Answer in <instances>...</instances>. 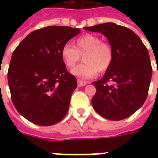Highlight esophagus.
Wrapping results in <instances>:
<instances>
[{
  "label": "esophagus",
  "mask_w": 158,
  "mask_h": 158,
  "mask_svg": "<svg viewBox=\"0 0 158 158\" xmlns=\"http://www.w3.org/2000/svg\"><path fill=\"white\" fill-rule=\"evenodd\" d=\"M77 82H78V86L79 87H81V86H85L87 85V82H85V81H82V80H80V79H78L77 80Z\"/></svg>",
  "instance_id": "obj_1"
}]
</instances>
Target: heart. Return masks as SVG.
<instances>
[{
    "instance_id": "1",
    "label": "heart",
    "mask_w": 158,
    "mask_h": 158,
    "mask_svg": "<svg viewBox=\"0 0 158 158\" xmlns=\"http://www.w3.org/2000/svg\"><path fill=\"white\" fill-rule=\"evenodd\" d=\"M62 60L68 68L72 69L84 56L85 63L72 70V73L81 79L96 77L98 72L106 71L113 62V52L111 45L101 41L98 36L87 34L76 40V46L66 43L61 51Z\"/></svg>"
}]
</instances>
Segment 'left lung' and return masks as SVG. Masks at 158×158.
<instances>
[{
	"mask_svg": "<svg viewBox=\"0 0 158 158\" xmlns=\"http://www.w3.org/2000/svg\"><path fill=\"white\" fill-rule=\"evenodd\" d=\"M84 29L106 36L113 52L104 76L92 83L96 89L93 108L109 120L127 118L142 106L148 95L152 74L148 51L139 36L123 26L106 23ZM107 81L113 85L107 86Z\"/></svg>",
	"mask_w": 158,
	"mask_h": 158,
	"instance_id": "left-lung-1",
	"label": "left lung"
}]
</instances>
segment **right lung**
<instances>
[{
	"mask_svg": "<svg viewBox=\"0 0 158 158\" xmlns=\"http://www.w3.org/2000/svg\"><path fill=\"white\" fill-rule=\"evenodd\" d=\"M80 29L49 26L26 36L13 52L7 79L13 105L29 122L40 126L60 122L77 88L61 51Z\"/></svg>",
	"mask_w": 158,
	"mask_h": 158,
	"instance_id": "add662e5",
	"label": "right lung"
}]
</instances>
